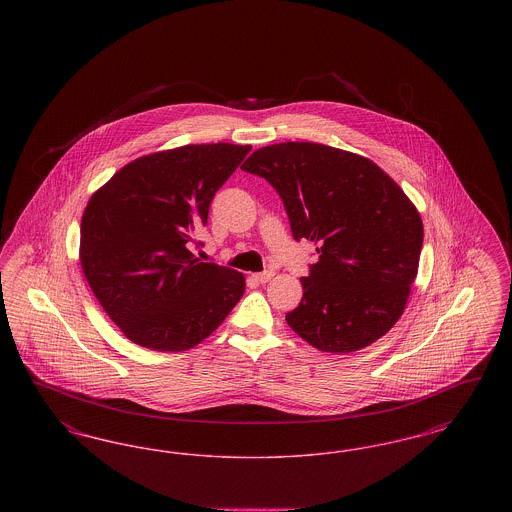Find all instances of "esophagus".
<instances>
[{
  "label": "esophagus",
  "instance_id": "1",
  "mask_svg": "<svg viewBox=\"0 0 512 512\" xmlns=\"http://www.w3.org/2000/svg\"><path fill=\"white\" fill-rule=\"evenodd\" d=\"M272 276H274V272L272 270H265V272H257V274H253V280L255 282H259V284H267L272 280Z\"/></svg>",
  "mask_w": 512,
  "mask_h": 512
}]
</instances>
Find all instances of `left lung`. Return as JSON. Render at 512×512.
Listing matches in <instances>:
<instances>
[{"label":"left lung","mask_w":512,"mask_h":512,"mask_svg":"<svg viewBox=\"0 0 512 512\" xmlns=\"http://www.w3.org/2000/svg\"><path fill=\"white\" fill-rule=\"evenodd\" d=\"M242 169L282 197L293 238L318 245L301 303L286 315L293 332L326 353H353L390 332L424 238L399 184L363 155L315 142L261 147Z\"/></svg>","instance_id":"obj_1"}]
</instances>
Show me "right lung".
<instances>
[{
  "label": "right lung",
  "mask_w": 512,
  "mask_h": 512,
  "mask_svg": "<svg viewBox=\"0 0 512 512\" xmlns=\"http://www.w3.org/2000/svg\"><path fill=\"white\" fill-rule=\"evenodd\" d=\"M251 146L190 144L124 165L80 224V267L99 305L134 343L186 351L211 336L245 292L234 268L190 251L209 205Z\"/></svg>",
  "instance_id": "1"
}]
</instances>
